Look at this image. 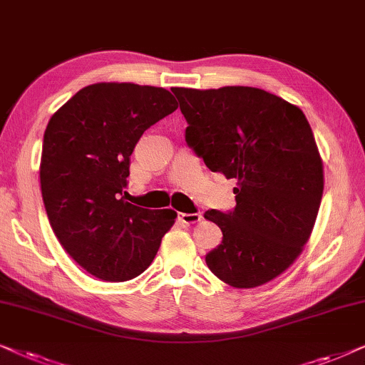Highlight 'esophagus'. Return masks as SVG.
<instances>
[{"instance_id":"obj_1","label":"esophagus","mask_w":365,"mask_h":365,"mask_svg":"<svg viewBox=\"0 0 365 365\" xmlns=\"http://www.w3.org/2000/svg\"><path fill=\"white\" fill-rule=\"evenodd\" d=\"M178 220L185 225H193V223L202 222L200 213H178Z\"/></svg>"}]
</instances>
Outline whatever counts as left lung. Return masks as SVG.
Instances as JSON below:
<instances>
[{"label": "left lung", "mask_w": 365, "mask_h": 365, "mask_svg": "<svg viewBox=\"0 0 365 365\" xmlns=\"http://www.w3.org/2000/svg\"><path fill=\"white\" fill-rule=\"evenodd\" d=\"M185 140L212 172L235 178V210H207L223 233L207 254L213 275L254 289L302 254L324 192V165L304 111L252 86L173 88Z\"/></svg>", "instance_id": "8db88e82"}]
</instances>
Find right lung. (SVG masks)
Masks as SVG:
<instances>
[{
    "label": "right lung",
    "instance_id": "obj_1",
    "mask_svg": "<svg viewBox=\"0 0 365 365\" xmlns=\"http://www.w3.org/2000/svg\"><path fill=\"white\" fill-rule=\"evenodd\" d=\"M177 106L165 88L95 83L48 121L40 162L48 220L66 254L96 279L142 274L175 223L177 212L132 205L121 192L140 137Z\"/></svg>",
    "mask_w": 365,
    "mask_h": 365
}]
</instances>
